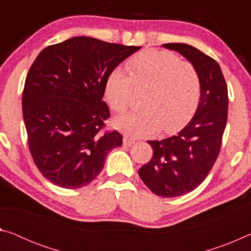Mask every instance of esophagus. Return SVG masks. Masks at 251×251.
Listing matches in <instances>:
<instances>
[{
    "mask_svg": "<svg viewBox=\"0 0 251 251\" xmlns=\"http://www.w3.org/2000/svg\"><path fill=\"white\" fill-rule=\"evenodd\" d=\"M134 144H135V139L129 138L128 136H125V137L123 138V145H124V146L129 147L131 145H134Z\"/></svg>",
    "mask_w": 251,
    "mask_h": 251,
    "instance_id": "esophagus-1",
    "label": "esophagus"
}]
</instances>
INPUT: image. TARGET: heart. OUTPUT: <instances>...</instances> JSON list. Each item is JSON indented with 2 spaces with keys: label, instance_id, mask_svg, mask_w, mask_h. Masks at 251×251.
Returning a JSON list of instances; mask_svg holds the SVG:
<instances>
[{
  "label": "heart",
  "instance_id": "b5f03b06",
  "mask_svg": "<svg viewBox=\"0 0 251 251\" xmlns=\"http://www.w3.org/2000/svg\"><path fill=\"white\" fill-rule=\"evenodd\" d=\"M126 73L115 69L105 84V97L115 112L128 108L135 88H147L143 112L114 120V126L131 137H146L178 128L192 116L201 96V79L195 67L168 50H146L127 62Z\"/></svg>",
  "mask_w": 251,
  "mask_h": 251
}]
</instances>
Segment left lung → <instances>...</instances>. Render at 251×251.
<instances>
[{"label": "left lung", "mask_w": 251, "mask_h": 251, "mask_svg": "<svg viewBox=\"0 0 251 251\" xmlns=\"http://www.w3.org/2000/svg\"><path fill=\"white\" fill-rule=\"evenodd\" d=\"M182 55L201 79L196 112L179 133L161 141H148L152 148L150 163L138 174L157 196H182L201 184L217 159L228 113V90L222 69L214 58L192 45L164 44Z\"/></svg>", "instance_id": "8db88e82"}]
</instances>
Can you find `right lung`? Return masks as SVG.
<instances>
[{
    "label": "right lung",
    "instance_id": "obj_1",
    "mask_svg": "<svg viewBox=\"0 0 251 251\" xmlns=\"http://www.w3.org/2000/svg\"><path fill=\"white\" fill-rule=\"evenodd\" d=\"M141 46L76 36L45 48L25 79L22 109L33 160L46 179L80 188L100 175L108 152L122 146L104 131L103 101L109 74Z\"/></svg>",
    "mask_w": 251,
    "mask_h": 251
}]
</instances>
